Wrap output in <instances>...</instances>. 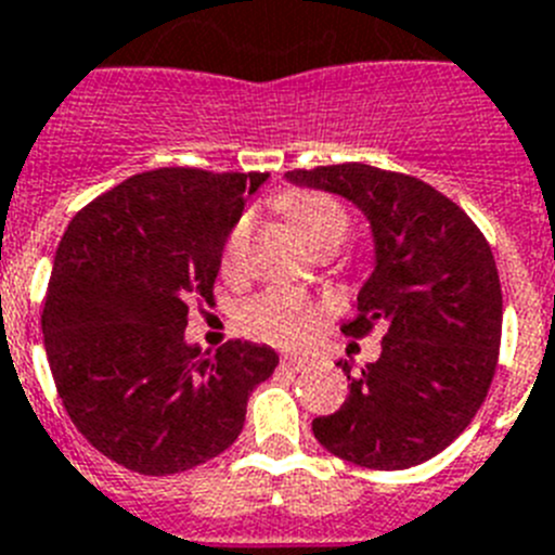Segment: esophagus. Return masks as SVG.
<instances>
[{"label":"esophagus","mask_w":555,"mask_h":555,"mask_svg":"<svg viewBox=\"0 0 555 555\" xmlns=\"http://www.w3.org/2000/svg\"><path fill=\"white\" fill-rule=\"evenodd\" d=\"M307 365L305 358H284L282 360V369H291V371H301Z\"/></svg>","instance_id":"34e87169"}]
</instances>
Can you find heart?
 Instances as JSON below:
<instances>
[{
	"label": "heart",
	"instance_id": "b5f03b06",
	"mask_svg": "<svg viewBox=\"0 0 555 555\" xmlns=\"http://www.w3.org/2000/svg\"><path fill=\"white\" fill-rule=\"evenodd\" d=\"M284 209L296 223V229L301 231L307 245L324 237H346V225L349 223H346L344 209L332 197L318 195V192H298V195H291L284 201ZM248 234L250 218L245 215L234 223V229L229 231V240H225V271H237L240 268L245 245H248ZM321 318H324V310L315 301H310V298L296 291H287V287H273V291L262 293L243 310L245 326L262 340H271V344L279 346L307 344L312 332L318 330V324H321Z\"/></svg>",
	"mask_w": 555,
	"mask_h": 555
}]
</instances>
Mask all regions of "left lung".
Here are the masks:
<instances>
[{"mask_svg":"<svg viewBox=\"0 0 555 555\" xmlns=\"http://www.w3.org/2000/svg\"><path fill=\"white\" fill-rule=\"evenodd\" d=\"M284 178L363 211L374 268L344 332H385L379 358L346 374V402L312 418V433L369 469L430 461L466 430L498 369L503 293L489 243L461 206L413 176L349 162ZM337 365L349 371L346 360Z\"/></svg>","mask_w":555,"mask_h":555,"instance_id":"obj_1","label":"left lung"}]
</instances>
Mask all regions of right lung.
I'll return each mask as SVG.
<instances>
[{
    "mask_svg": "<svg viewBox=\"0 0 555 555\" xmlns=\"http://www.w3.org/2000/svg\"><path fill=\"white\" fill-rule=\"evenodd\" d=\"M268 172L164 167L91 201L66 229L47 291V360L75 427L139 475H176L229 450L271 346L186 340L211 298L229 231Z\"/></svg>",
    "mask_w": 555,
    "mask_h": 555,
    "instance_id": "add662e5",
    "label": "right lung"
}]
</instances>
